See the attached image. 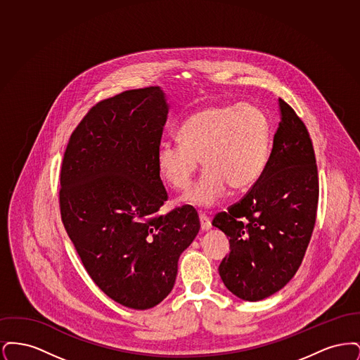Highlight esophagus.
I'll return each mask as SVG.
<instances>
[{"label":"esophagus","instance_id":"1","mask_svg":"<svg viewBox=\"0 0 360 360\" xmlns=\"http://www.w3.org/2000/svg\"><path fill=\"white\" fill-rule=\"evenodd\" d=\"M200 223H201V229L206 232L212 228V223H210V219L204 214V213H200Z\"/></svg>","mask_w":360,"mask_h":360}]
</instances>
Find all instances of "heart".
Returning <instances> with one entry per match:
<instances>
[{
	"label": "heart",
	"instance_id": "heart-1",
	"mask_svg": "<svg viewBox=\"0 0 360 360\" xmlns=\"http://www.w3.org/2000/svg\"><path fill=\"white\" fill-rule=\"evenodd\" d=\"M179 139L159 146V172L172 188L185 190L202 158L205 170L181 201L209 209L223 201L228 186L245 190L260 178L270 156L271 125L251 103L207 105L182 122Z\"/></svg>",
	"mask_w": 360,
	"mask_h": 360
}]
</instances>
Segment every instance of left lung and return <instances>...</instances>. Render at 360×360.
Segmentation results:
<instances>
[{
  "instance_id": "8db88e82",
  "label": "left lung",
  "mask_w": 360,
  "mask_h": 360,
  "mask_svg": "<svg viewBox=\"0 0 360 360\" xmlns=\"http://www.w3.org/2000/svg\"><path fill=\"white\" fill-rule=\"evenodd\" d=\"M278 105L281 120L264 172L212 223L231 244L219 266L224 285L250 302L273 295L294 276L316 223L319 179L311 140L290 105L282 98Z\"/></svg>"
}]
</instances>
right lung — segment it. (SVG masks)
Masks as SVG:
<instances>
[{"label": "right lung", "instance_id": "right-lung-1", "mask_svg": "<svg viewBox=\"0 0 360 360\" xmlns=\"http://www.w3.org/2000/svg\"><path fill=\"white\" fill-rule=\"evenodd\" d=\"M170 105L160 86L103 100L79 122L60 172V214L87 274L122 307L146 310L172 290L195 239L191 206L166 216L156 154Z\"/></svg>", "mask_w": 360, "mask_h": 360}]
</instances>
